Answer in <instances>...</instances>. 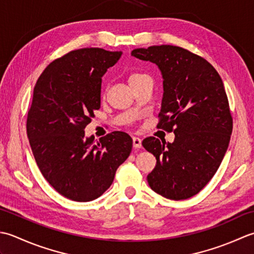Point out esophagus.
Instances as JSON below:
<instances>
[{"instance_id":"1","label":"esophagus","mask_w":254,"mask_h":254,"mask_svg":"<svg viewBox=\"0 0 254 254\" xmlns=\"http://www.w3.org/2000/svg\"><path fill=\"white\" fill-rule=\"evenodd\" d=\"M132 146L133 148H141V139L138 137H133L132 138Z\"/></svg>"}]
</instances>
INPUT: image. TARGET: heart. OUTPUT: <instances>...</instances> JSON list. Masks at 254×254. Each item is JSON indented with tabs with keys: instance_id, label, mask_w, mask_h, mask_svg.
<instances>
[{
	"instance_id": "obj_1",
	"label": "heart",
	"mask_w": 254,
	"mask_h": 254,
	"mask_svg": "<svg viewBox=\"0 0 254 254\" xmlns=\"http://www.w3.org/2000/svg\"><path fill=\"white\" fill-rule=\"evenodd\" d=\"M140 76H142V74H132L130 77H129V81L134 80V79H137V77H140Z\"/></svg>"
}]
</instances>
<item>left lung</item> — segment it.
<instances>
[{
    "mask_svg": "<svg viewBox=\"0 0 254 254\" xmlns=\"http://www.w3.org/2000/svg\"><path fill=\"white\" fill-rule=\"evenodd\" d=\"M131 56L161 71L158 128L175 134L173 142L154 137L142 141L157 159L148 183L165 198L188 199L214 177L228 149L232 117L224 83L208 61L178 46L137 48Z\"/></svg>",
    "mask_w": 254,
    "mask_h": 254,
    "instance_id": "1",
    "label": "left lung"
}]
</instances>
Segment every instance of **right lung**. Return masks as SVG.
<instances>
[{
  "label": "right lung",
  "mask_w": 254,
  "mask_h": 254,
  "mask_svg": "<svg viewBox=\"0 0 254 254\" xmlns=\"http://www.w3.org/2000/svg\"><path fill=\"white\" fill-rule=\"evenodd\" d=\"M122 51H70L44 70L34 87L27 137L44 178L64 197L90 201L112 185L132 148L128 133L113 131L94 140L84 129L101 107L102 76Z\"/></svg>",
  "instance_id": "1"
}]
</instances>
